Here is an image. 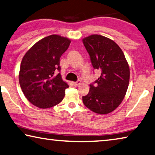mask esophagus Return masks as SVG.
<instances>
[{
    "mask_svg": "<svg viewBox=\"0 0 155 155\" xmlns=\"http://www.w3.org/2000/svg\"><path fill=\"white\" fill-rule=\"evenodd\" d=\"M81 83V81L80 80H78L77 81H76V82H73V85H74V86H78V85H79Z\"/></svg>",
    "mask_w": 155,
    "mask_h": 155,
    "instance_id": "esophagus-1",
    "label": "esophagus"
}]
</instances>
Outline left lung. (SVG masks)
<instances>
[{
    "label": "left lung",
    "mask_w": 155,
    "mask_h": 155,
    "mask_svg": "<svg viewBox=\"0 0 155 155\" xmlns=\"http://www.w3.org/2000/svg\"><path fill=\"white\" fill-rule=\"evenodd\" d=\"M91 63L101 76L90 85V91L83 97L87 108L100 114L111 112L121 104L130 81L129 65L117 44L101 35L93 34L83 39Z\"/></svg>",
    "instance_id": "left-lung-1"
}]
</instances>
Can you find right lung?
Here are the masks:
<instances>
[{
	"instance_id": "add662e5",
	"label": "right lung",
	"mask_w": 155,
	"mask_h": 155,
	"mask_svg": "<svg viewBox=\"0 0 155 155\" xmlns=\"http://www.w3.org/2000/svg\"><path fill=\"white\" fill-rule=\"evenodd\" d=\"M70 43V40L61 36H48L34 45L23 56L19 83L31 104L45 109L62 101L69 85L57 71H61V56Z\"/></svg>"
}]
</instances>
